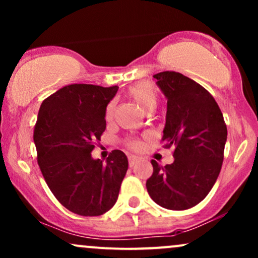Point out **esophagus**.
Here are the masks:
<instances>
[{"instance_id":"34e87169","label":"esophagus","mask_w":258,"mask_h":258,"mask_svg":"<svg viewBox=\"0 0 258 258\" xmlns=\"http://www.w3.org/2000/svg\"><path fill=\"white\" fill-rule=\"evenodd\" d=\"M139 160H141V158H139V156H137V155H130V156H128V164H130V166H131V167L135 166L136 164H138Z\"/></svg>"}]
</instances>
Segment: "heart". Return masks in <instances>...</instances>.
Listing matches in <instances>:
<instances>
[{
  "label": "heart",
  "instance_id": "heart-1",
  "mask_svg": "<svg viewBox=\"0 0 258 258\" xmlns=\"http://www.w3.org/2000/svg\"><path fill=\"white\" fill-rule=\"evenodd\" d=\"M128 97L131 98L133 102L137 104L142 110L144 111H150L155 109V106L158 105L159 96L158 92H156L155 88L152 84L149 82H141V84L136 85L135 87L130 88L128 92H127ZM115 105L114 103H109L108 106H106L105 110V119L111 120L112 115H114ZM130 147L132 148H139L141 147V143L138 141H131L130 142Z\"/></svg>",
  "mask_w": 258,
  "mask_h": 258
}]
</instances>
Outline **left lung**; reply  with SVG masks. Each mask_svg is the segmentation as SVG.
Returning <instances> with one entry per match:
<instances>
[{
    "label": "left lung",
    "mask_w": 258,
    "mask_h": 258,
    "mask_svg": "<svg viewBox=\"0 0 258 258\" xmlns=\"http://www.w3.org/2000/svg\"><path fill=\"white\" fill-rule=\"evenodd\" d=\"M154 79L167 99L162 142L174 148V161L161 167L152 160L147 190L165 209H190L205 199L220 174L227 126L214 97L194 80L176 72Z\"/></svg>",
    "instance_id": "8db88e82"
}]
</instances>
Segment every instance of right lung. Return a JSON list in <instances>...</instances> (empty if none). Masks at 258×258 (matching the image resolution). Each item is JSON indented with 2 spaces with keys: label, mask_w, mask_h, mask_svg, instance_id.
<instances>
[{
  "label": "right lung",
  "mask_w": 258,
  "mask_h": 258,
  "mask_svg": "<svg viewBox=\"0 0 258 258\" xmlns=\"http://www.w3.org/2000/svg\"><path fill=\"white\" fill-rule=\"evenodd\" d=\"M119 87L74 84L42 102L34 130L37 162L57 200L80 216H100L116 203L128 168L121 150L105 164L92 158L105 131L106 105Z\"/></svg>",
  "instance_id": "1"
}]
</instances>
